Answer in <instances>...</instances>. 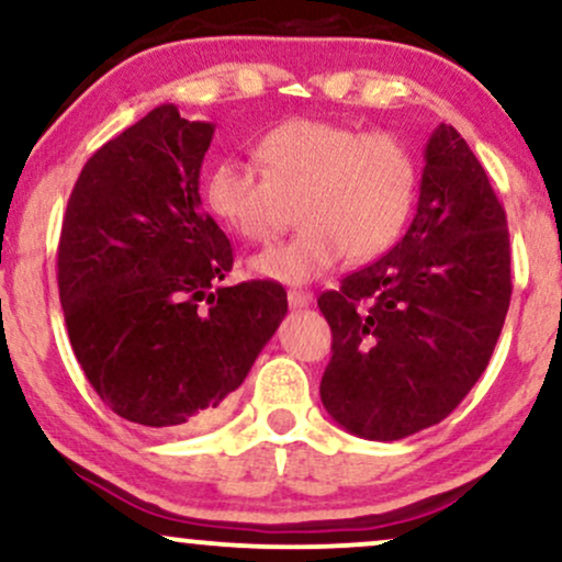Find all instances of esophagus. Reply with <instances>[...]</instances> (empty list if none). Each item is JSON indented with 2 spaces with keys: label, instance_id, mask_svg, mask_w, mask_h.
I'll return each mask as SVG.
<instances>
[{
  "label": "esophagus",
  "instance_id": "obj_1",
  "mask_svg": "<svg viewBox=\"0 0 562 562\" xmlns=\"http://www.w3.org/2000/svg\"><path fill=\"white\" fill-rule=\"evenodd\" d=\"M312 301H314V295L308 293V290H288V303H290V308H306V306H312Z\"/></svg>",
  "mask_w": 562,
  "mask_h": 562
}]
</instances>
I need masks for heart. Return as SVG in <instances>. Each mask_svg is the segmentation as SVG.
Segmentation results:
<instances>
[{"label":"heart","mask_w":562,"mask_h":562,"mask_svg":"<svg viewBox=\"0 0 562 562\" xmlns=\"http://www.w3.org/2000/svg\"><path fill=\"white\" fill-rule=\"evenodd\" d=\"M259 169L224 158L203 179L209 214L245 243H267L295 203L301 229L250 259V272L306 285L340 261H370L402 237L417 198V166L396 137L293 119L256 142Z\"/></svg>","instance_id":"b5f03b06"}]
</instances>
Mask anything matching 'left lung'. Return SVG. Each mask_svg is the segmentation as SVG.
Masks as SVG:
<instances>
[{"instance_id":"obj_1","label":"left lung","mask_w":562,"mask_h":562,"mask_svg":"<svg viewBox=\"0 0 562 562\" xmlns=\"http://www.w3.org/2000/svg\"><path fill=\"white\" fill-rule=\"evenodd\" d=\"M509 293L505 209L460 132L438 124L406 235L317 301L333 330L327 415L367 441L441 423L486 370Z\"/></svg>"}]
</instances>
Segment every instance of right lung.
<instances>
[{"mask_svg":"<svg viewBox=\"0 0 562 562\" xmlns=\"http://www.w3.org/2000/svg\"><path fill=\"white\" fill-rule=\"evenodd\" d=\"M214 128L153 108L87 160L63 218L70 346L97 396L147 430L214 423L288 314L277 282L211 290L232 269L198 192Z\"/></svg>","mask_w":562,"mask_h":562,"instance_id":"1","label":"right lung"}]
</instances>
